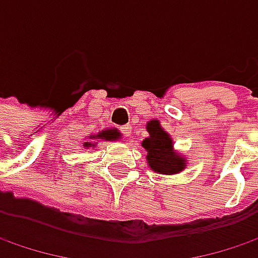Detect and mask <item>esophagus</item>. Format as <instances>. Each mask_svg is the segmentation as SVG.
<instances>
[{"instance_id":"obj_1","label":"esophagus","mask_w":258,"mask_h":258,"mask_svg":"<svg viewBox=\"0 0 258 258\" xmlns=\"http://www.w3.org/2000/svg\"><path fill=\"white\" fill-rule=\"evenodd\" d=\"M119 131H121V134H122V136L130 137V136H131V125H130V124H127V125L121 127V128H119Z\"/></svg>"}]
</instances>
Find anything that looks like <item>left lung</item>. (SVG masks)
<instances>
[{
  "label": "left lung",
  "mask_w": 258,
  "mask_h": 258,
  "mask_svg": "<svg viewBox=\"0 0 258 258\" xmlns=\"http://www.w3.org/2000/svg\"><path fill=\"white\" fill-rule=\"evenodd\" d=\"M150 137L143 141V147L149 151L147 162L153 170L162 174L179 173L186 166L183 157L172 150L173 144L166 131H163L159 121H150L147 124Z\"/></svg>",
  "instance_id": "left-lung-1"
}]
</instances>
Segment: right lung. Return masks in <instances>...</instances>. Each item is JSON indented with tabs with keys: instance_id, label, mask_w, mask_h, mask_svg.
<instances>
[{
	"instance_id": "right-lung-1",
	"label": "right lung",
	"mask_w": 258,
	"mask_h": 258,
	"mask_svg": "<svg viewBox=\"0 0 258 258\" xmlns=\"http://www.w3.org/2000/svg\"><path fill=\"white\" fill-rule=\"evenodd\" d=\"M96 137H101V139H105V140H115L118 137V133L117 131H114V130H108V131H102L101 134H98ZM95 139V137H94ZM88 146H91L89 143H85V147H88Z\"/></svg>"
}]
</instances>
